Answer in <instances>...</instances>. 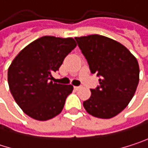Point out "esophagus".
Here are the masks:
<instances>
[{"label": "esophagus", "instance_id": "obj_1", "mask_svg": "<svg viewBox=\"0 0 148 148\" xmlns=\"http://www.w3.org/2000/svg\"><path fill=\"white\" fill-rule=\"evenodd\" d=\"M81 88V86H74V89L76 90V91H78V90H79Z\"/></svg>", "mask_w": 148, "mask_h": 148}]
</instances>
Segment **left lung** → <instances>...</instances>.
<instances>
[{
	"label": "left lung",
	"instance_id": "8db88e82",
	"mask_svg": "<svg viewBox=\"0 0 148 148\" xmlns=\"http://www.w3.org/2000/svg\"><path fill=\"white\" fill-rule=\"evenodd\" d=\"M91 73L97 74L99 86L91 89V97L83 102L90 115L108 119L123 110L130 102L139 83L137 59L122 44L101 35L75 38Z\"/></svg>",
	"mask_w": 148,
	"mask_h": 148
}]
</instances>
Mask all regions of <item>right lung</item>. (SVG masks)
I'll return each mask as SVG.
<instances>
[{"mask_svg":"<svg viewBox=\"0 0 148 148\" xmlns=\"http://www.w3.org/2000/svg\"><path fill=\"white\" fill-rule=\"evenodd\" d=\"M74 38L45 36L25 46L8 71L10 92L20 109L30 117L47 121L60 114L72 85L50 81L64 58L76 47Z\"/></svg>","mask_w":148,"mask_h":148,"instance_id":"obj_1","label":"right lung"}]
</instances>
